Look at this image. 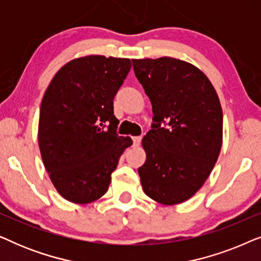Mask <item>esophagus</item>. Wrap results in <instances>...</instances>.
Instances as JSON below:
<instances>
[{"mask_svg": "<svg viewBox=\"0 0 261 261\" xmlns=\"http://www.w3.org/2000/svg\"><path fill=\"white\" fill-rule=\"evenodd\" d=\"M132 140H133V145L134 146H139L141 142V137H133L132 138Z\"/></svg>", "mask_w": 261, "mask_h": 261, "instance_id": "esophagus-1", "label": "esophagus"}]
</instances>
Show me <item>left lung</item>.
<instances>
[{
  "mask_svg": "<svg viewBox=\"0 0 261 261\" xmlns=\"http://www.w3.org/2000/svg\"><path fill=\"white\" fill-rule=\"evenodd\" d=\"M152 103V129L142 139L146 162L138 169L145 194L164 205L191 198L219 158L223 115L215 88L198 67L162 57L132 59Z\"/></svg>",
  "mask_w": 261,
  "mask_h": 261,
  "instance_id": "obj_1",
  "label": "left lung"
}]
</instances>
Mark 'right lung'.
<instances>
[{
	"label": "right lung",
	"mask_w": 261,
	"mask_h": 261,
	"mask_svg": "<svg viewBox=\"0 0 261 261\" xmlns=\"http://www.w3.org/2000/svg\"><path fill=\"white\" fill-rule=\"evenodd\" d=\"M130 66L127 58L85 56L66 63L46 89L39 148L49 179L67 201L87 204L101 198L120 156L133 144L116 134L113 107Z\"/></svg>",
	"instance_id": "1"
}]
</instances>
